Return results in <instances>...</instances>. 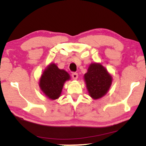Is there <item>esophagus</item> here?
Masks as SVG:
<instances>
[{
    "mask_svg": "<svg viewBox=\"0 0 146 146\" xmlns=\"http://www.w3.org/2000/svg\"><path fill=\"white\" fill-rule=\"evenodd\" d=\"M71 76H72L73 79H76L78 78V73L76 72H73L72 73V74H71Z\"/></svg>",
    "mask_w": 146,
    "mask_h": 146,
    "instance_id": "1",
    "label": "esophagus"
}]
</instances>
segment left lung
<instances>
[{"label":"left lung","mask_w":146,"mask_h":146,"mask_svg":"<svg viewBox=\"0 0 146 146\" xmlns=\"http://www.w3.org/2000/svg\"><path fill=\"white\" fill-rule=\"evenodd\" d=\"M90 95L94 99L104 96L110 89L112 78L107 70L99 64H91L84 75Z\"/></svg>","instance_id":"1"}]
</instances>
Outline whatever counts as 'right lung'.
I'll use <instances>...</instances> for the list:
<instances>
[{
    "label": "right lung",
    "instance_id": "add662e5",
    "mask_svg": "<svg viewBox=\"0 0 146 146\" xmlns=\"http://www.w3.org/2000/svg\"><path fill=\"white\" fill-rule=\"evenodd\" d=\"M70 76L63 70L58 69L55 64H51L46 69L40 80V87L43 93L52 100L60 97L64 82Z\"/></svg>",
    "mask_w": 146,
    "mask_h": 146
}]
</instances>
